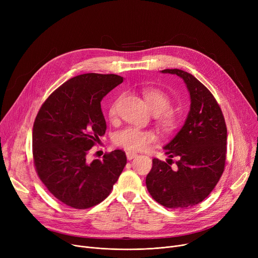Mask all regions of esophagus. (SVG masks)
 <instances>
[{
    "mask_svg": "<svg viewBox=\"0 0 258 258\" xmlns=\"http://www.w3.org/2000/svg\"><path fill=\"white\" fill-rule=\"evenodd\" d=\"M137 157V154L136 153H133V152H126V158L127 160H132L134 158Z\"/></svg>",
    "mask_w": 258,
    "mask_h": 258,
    "instance_id": "esophagus-1",
    "label": "esophagus"
}]
</instances>
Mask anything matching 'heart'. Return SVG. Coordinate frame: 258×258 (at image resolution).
<instances>
[{"instance_id":"b5f03b06","label":"heart","mask_w":258,"mask_h":258,"mask_svg":"<svg viewBox=\"0 0 258 258\" xmlns=\"http://www.w3.org/2000/svg\"><path fill=\"white\" fill-rule=\"evenodd\" d=\"M143 97L154 113V118L157 123L165 132H172L177 128L180 117L178 112L170 105V97L168 95L156 87H144L142 89ZM120 98L113 100L108 106L107 114L111 118H114L117 114V108ZM157 135L152 130H141L137 127H126L118 132L114 142L116 145L123 147L128 152L143 151L147 146L155 143Z\"/></svg>"}]
</instances>
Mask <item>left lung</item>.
<instances>
[{"instance_id": "8db88e82", "label": "left lung", "mask_w": 258, "mask_h": 258, "mask_svg": "<svg viewBox=\"0 0 258 258\" xmlns=\"http://www.w3.org/2000/svg\"><path fill=\"white\" fill-rule=\"evenodd\" d=\"M162 73L183 78L191 104L185 124L164 146L170 159L167 162L153 159L146 187L162 206L186 209L204 201L222 177L226 164L227 126L218 101L194 75L179 69H166ZM172 157H178V161L173 162Z\"/></svg>"}]
</instances>
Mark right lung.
I'll list each match as a JSON object with an SVG mask.
<instances>
[{
  "label": "right lung",
  "instance_id": "add662e5",
  "mask_svg": "<svg viewBox=\"0 0 258 258\" xmlns=\"http://www.w3.org/2000/svg\"><path fill=\"white\" fill-rule=\"evenodd\" d=\"M122 81L116 74L77 75L51 93L36 115L34 167L49 192L67 206L88 209L99 204L126 164L121 150L88 161L106 130L100 101Z\"/></svg>",
  "mask_w": 258,
  "mask_h": 258
}]
</instances>
